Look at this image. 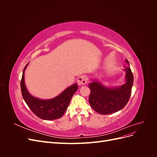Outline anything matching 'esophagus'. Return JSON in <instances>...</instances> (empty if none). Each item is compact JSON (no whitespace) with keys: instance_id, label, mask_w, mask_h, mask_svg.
Here are the masks:
<instances>
[{"instance_id":"obj_1","label":"esophagus","mask_w":157,"mask_h":157,"mask_svg":"<svg viewBox=\"0 0 157 157\" xmlns=\"http://www.w3.org/2000/svg\"><path fill=\"white\" fill-rule=\"evenodd\" d=\"M77 83L78 85H84L87 83V78L86 76L82 75L77 79Z\"/></svg>"}]
</instances>
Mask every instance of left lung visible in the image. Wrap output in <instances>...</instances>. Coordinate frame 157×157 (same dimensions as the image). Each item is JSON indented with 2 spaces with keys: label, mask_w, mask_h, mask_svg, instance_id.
I'll return each instance as SVG.
<instances>
[{
  "label": "left lung",
  "mask_w": 157,
  "mask_h": 157,
  "mask_svg": "<svg viewBox=\"0 0 157 157\" xmlns=\"http://www.w3.org/2000/svg\"><path fill=\"white\" fill-rule=\"evenodd\" d=\"M126 61L129 64L127 59ZM124 71L126 83L121 86L107 88L96 80L89 84L91 90L89 103L94 111L101 115H108L120 111L126 106L131 96L134 76L130 67H125Z\"/></svg>",
  "instance_id": "obj_1"
}]
</instances>
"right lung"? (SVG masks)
I'll return each mask as SVG.
<instances>
[{"instance_id":"right-lung-1","label":"right lung","mask_w":157,"mask_h":157,"mask_svg":"<svg viewBox=\"0 0 157 157\" xmlns=\"http://www.w3.org/2000/svg\"><path fill=\"white\" fill-rule=\"evenodd\" d=\"M28 64L23 71L21 80V90L23 99L28 107L36 116L41 119L51 121L58 119L63 115L73 94L78 89L77 84L71 85L58 96L50 99H40L33 97L27 91L25 84V71Z\"/></svg>"}]
</instances>
